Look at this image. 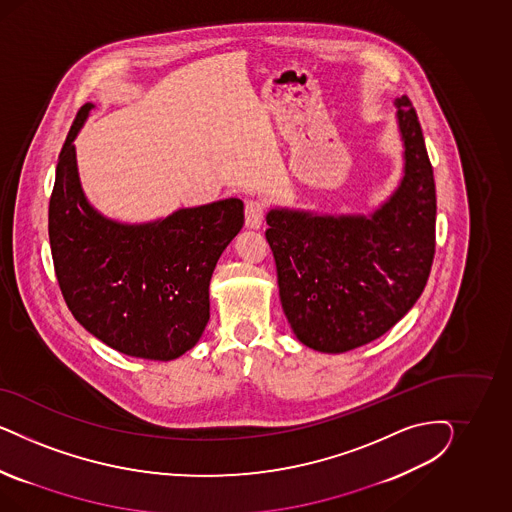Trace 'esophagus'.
<instances>
[{
    "label": "esophagus",
    "mask_w": 512,
    "mask_h": 512,
    "mask_svg": "<svg viewBox=\"0 0 512 512\" xmlns=\"http://www.w3.org/2000/svg\"><path fill=\"white\" fill-rule=\"evenodd\" d=\"M244 214H246V227H249V229H259L263 225L266 206H264L263 201L251 199V201L246 202Z\"/></svg>",
    "instance_id": "obj_1"
}]
</instances>
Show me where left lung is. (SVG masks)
<instances>
[{"instance_id": "left-lung-1", "label": "left lung", "mask_w": 512, "mask_h": 512, "mask_svg": "<svg viewBox=\"0 0 512 512\" xmlns=\"http://www.w3.org/2000/svg\"><path fill=\"white\" fill-rule=\"evenodd\" d=\"M394 105L405 174L390 201L370 217L266 216L281 306L296 338L315 351L345 353L383 336L415 306L432 270L434 169L409 97Z\"/></svg>"}]
</instances>
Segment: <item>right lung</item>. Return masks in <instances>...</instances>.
Wrapping results in <instances>:
<instances>
[{
	"instance_id": "1",
	"label": "right lung",
	"mask_w": 512,
	"mask_h": 512,
	"mask_svg": "<svg viewBox=\"0 0 512 512\" xmlns=\"http://www.w3.org/2000/svg\"><path fill=\"white\" fill-rule=\"evenodd\" d=\"M65 139L48 206V238L67 308L97 340L129 357L172 360L210 319L208 285L217 259L244 225V202L184 208L163 221L122 225L84 199L73 140Z\"/></svg>"
}]
</instances>
